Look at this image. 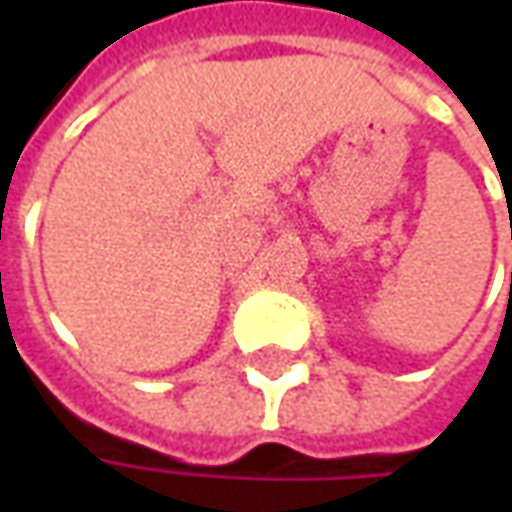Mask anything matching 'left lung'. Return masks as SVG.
<instances>
[{
  "mask_svg": "<svg viewBox=\"0 0 512 512\" xmlns=\"http://www.w3.org/2000/svg\"><path fill=\"white\" fill-rule=\"evenodd\" d=\"M510 285H512V274H510Z\"/></svg>",
  "mask_w": 512,
  "mask_h": 512,
  "instance_id": "obj_1",
  "label": "left lung"
}]
</instances>
